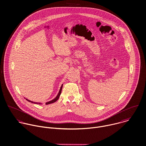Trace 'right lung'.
I'll return each instance as SVG.
<instances>
[{
  "instance_id": "add662e5",
  "label": "right lung",
  "mask_w": 146,
  "mask_h": 146,
  "mask_svg": "<svg viewBox=\"0 0 146 146\" xmlns=\"http://www.w3.org/2000/svg\"><path fill=\"white\" fill-rule=\"evenodd\" d=\"M62 85H61V88H60V90H59V91H58V95L56 96V98H54L53 100H51V101H49V102H48L46 103V105H47V104H51V103H54V102H56V101L58 100V98H59V97H60V96L61 92V90H62ZM26 100H28V102H29L32 103H34V104H42V103H41L34 102L30 101V100H28V99H26Z\"/></svg>"
}]
</instances>
